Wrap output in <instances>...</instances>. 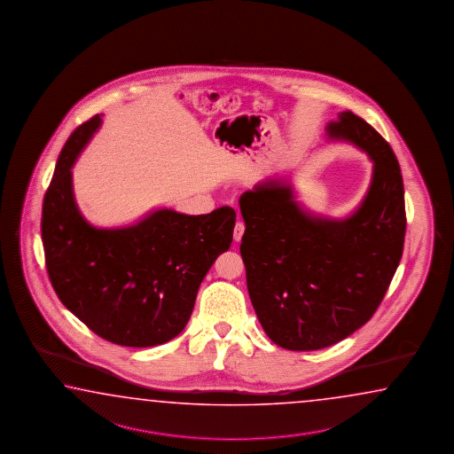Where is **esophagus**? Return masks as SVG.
<instances>
[{"mask_svg":"<svg viewBox=\"0 0 454 454\" xmlns=\"http://www.w3.org/2000/svg\"><path fill=\"white\" fill-rule=\"evenodd\" d=\"M243 231H245V223L241 221H237L235 227H233V240L240 241L243 237Z\"/></svg>","mask_w":454,"mask_h":454,"instance_id":"1","label":"esophagus"}]
</instances>
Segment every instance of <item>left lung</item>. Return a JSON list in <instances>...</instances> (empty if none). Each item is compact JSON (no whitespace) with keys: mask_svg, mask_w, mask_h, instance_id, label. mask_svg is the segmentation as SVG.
<instances>
[{"mask_svg":"<svg viewBox=\"0 0 454 454\" xmlns=\"http://www.w3.org/2000/svg\"><path fill=\"white\" fill-rule=\"evenodd\" d=\"M332 140L367 153L372 180L345 219L317 217L278 178L240 196V253L249 298L276 345L314 351L341 341L377 311L400 264L406 231L400 164L364 119L343 111L329 122Z\"/></svg>","mask_w":454,"mask_h":454,"instance_id":"8db88e82","label":"left lung"}]
</instances>
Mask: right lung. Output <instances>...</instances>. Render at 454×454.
<instances>
[{"mask_svg": "<svg viewBox=\"0 0 454 454\" xmlns=\"http://www.w3.org/2000/svg\"><path fill=\"white\" fill-rule=\"evenodd\" d=\"M99 125V114L79 125L56 162L42 211L46 270L64 306L97 335L156 347L185 329L200 285L231 248L237 214L229 206L201 215L164 207L134 225L93 227L75 203L71 169Z\"/></svg>", "mask_w": 454, "mask_h": 454, "instance_id": "add662e5", "label": "right lung"}]
</instances>
